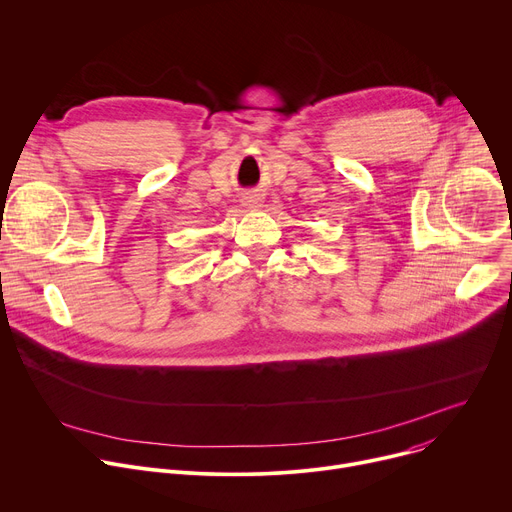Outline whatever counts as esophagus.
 <instances>
[{"label":"esophagus","mask_w":512,"mask_h":512,"mask_svg":"<svg viewBox=\"0 0 512 512\" xmlns=\"http://www.w3.org/2000/svg\"><path fill=\"white\" fill-rule=\"evenodd\" d=\"M246 205H248L250 209H256V207L260 205V201H258L256 195H250V197H246Z\"/></svg>","instance_id":"34e87169"}]
</instances>
